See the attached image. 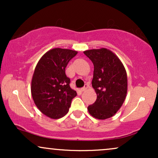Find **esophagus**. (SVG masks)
I'll return each instance as SVG.
<instances>
[{"instance_id": "1", "label": "esophagus", "mask_w": 158, "mask_h": 158, "mask_svg": "<svg viewBox=\"0 0 158 158\" xmlns=\"http://www.w3.org/2000/svg\"><path fill=\"white\" fill-rule=\"evenodd\" d=\"M88 85L85 84V86L83 87V88H81V91H85V90H86L87 89H88Z\"/></svg>"}]
</instances>
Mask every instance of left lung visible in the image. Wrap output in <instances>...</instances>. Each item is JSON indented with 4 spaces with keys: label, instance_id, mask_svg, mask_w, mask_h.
Wrapping results in <instances>:
<instances>
[{
    "label": "left lung",
    "instance_id": "1",
    "mask_svg": "<svg viewBox=\"0 0 158 158\" xmlns=\"http://www.w3.org/2000/svg\"><path fill=\"white\" fill-rule=\"evenodd\" d=\"M84 53L94 64L92 86L97 94V100L88 110L97 119L110 118L118 111L126 99V69L118 57L108 49H94Z\"/></svg>",
    "mask_w": 158,
    "mask_h": 158
}]
</instances>
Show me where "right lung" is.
I'll return each instance as SVG.
<instances>
[{
    "instance_id": "right-lung-1",
    "label": "right lung",
    "mask_w": 158,
    "mask_h": 158,
    "mask_svg": "<svg viewBox=\"0 0 158 158\" xmlns=\"http://www.w3.org/2000/svg\"><path fill=\"white\" fill-rule=\"evenodd\" d=\"M77 51L55 48L49 50L36 65L31 84V93L37 108L52 119L66 115L71 101L77 95L70 87V79L65 68Z\"/></svg>"
}]
</instances>
